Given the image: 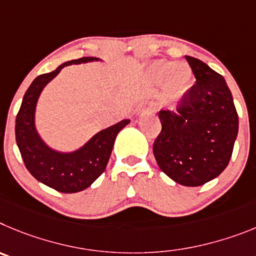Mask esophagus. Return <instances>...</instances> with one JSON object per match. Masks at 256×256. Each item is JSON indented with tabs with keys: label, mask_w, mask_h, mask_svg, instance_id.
Segmentation results:
<instances>
[{
	"label": "esophagus",
	"mask_w": 256,
	"mask_h": 256,
	"mask_svg": "<svg viewBox=\"0 0 256 256\" xmlns=\"http://www.w3.org/2000/svg\"><path fill=\"white\" fill-rule=\"evenodd\" d=\"M145 110H146V111H149V112H154V111H156V106H154L153 103H149V104H146Z\"/></svg>",
	"instance_id": "1"
}]
</instances>
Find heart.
Listing matches in <instances>:
<instances>
[{"instance_id":"b5f03b06","label":"heart","mask_w":256,"mask_h":256,"mask_svg":"<svg viewBox=\"0 0 256 256\" xmlns=\"http://www.w3.org/2000/svg\"><path fill=\"white\" fill-rule=\"evenodd\" d=\"M152 78L160 82L166 78V90L168 96H182L191 82V70L186 64H170V62H156L149 68Z\"/></svg>"}]
</instances>
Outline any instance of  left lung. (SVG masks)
<instances>
[{"label":"left lung","instance_id":"8db88e82","mask_svg":"<svg viewBox=\"0 0 256 256\" xmlns=\"http://www.w3.org/2000/svg\"><path fill=\"white\" fill-rule=\"evenodd\" d=\"M196 79L177 103V112L160 111L162 130L153 153L160 168L184 186H200L228 166L238 132V116L222 75L185 56Z\"/></svg>","mask_w":256,"mask_h":256}]
</instances>
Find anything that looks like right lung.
I'll list each match as a JSON object with an SVG mask.
<instances>
[{"instance_id":"add662e5","label":"right lung","mask_w":256,"mask_h":256,"mask_svg":"<svg viewBox=\"0 0 256 256\" xmlns=\"http://www.w3.org/2000/svg\"><path fill=\"white\" fill-rule=\"evenodd\" d=\"M96 60L94 57H82L62 64L52 72L39 75L28 88L16 116V144L26 170L38 181L65 194L89 188L104 172L117 134L130 122V120H122L116 125L100 131L82 148L72 153H60L48 148L39 138L34 125L36 106L43 88L65 66Z\"/></svg>"}]
</instances>
